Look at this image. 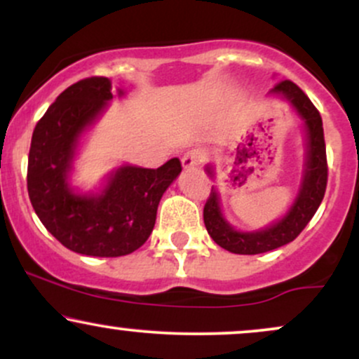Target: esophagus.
Here are the masks:
<instances>
[{
	"instance_id": "esophagus-1",
	"label": "esophagus",
	"mask_w": 359,
	"mask_h": 359,
	"mask_svg": "<svg viewBox=\"0 0 359 359\" xmlns=\"http://www.w3.org/2000/svg\"><path fill=\"white\" fill-rule=\"evenodd\" d=\"M203 162H204V154L201 150H189V151H185L182 156V167L184 168L199 167Z\"/></svg>"
}]
</instances>
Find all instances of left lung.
<instances>
[{"instance_id":"8db88e82","label":"left lung","mask_w":359,"mask_h":359,"mask_svg":"<svg viewBox=\"0 0 359 359\" xmlns=\"http://www.w3.org/2000/svg\"><path fill=\"white\" fill-rule=\"evenodd\" d=\"M270 94H277L290 102L306 126L307 156L304 179L297 197L285 216L270 224L269 228L258 229L253 233L236 231L224 219L219 205V194L214 187L211 189V194L204 205L205 229L221 248L236 255L266 253V251L280 248V246L294 241L319 209L324 199L325 185H327V158H325L323 118H320L319 111L306 96V93L292 81H280L270 90ZM205 170L209 175H214L212 168L209 165Z\"/></svg>"}]
</instances>
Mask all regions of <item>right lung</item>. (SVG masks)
<instances>
[{"mask_svg": "<svg viewBox=\"0 0 359 359\" xmlns=\"http://www.w3.org/2000/svg\"><path fill=\"white\" fill-rule=\"evenodd\" d=\"M109 100L108 77L72 84L36 123L28 154L27 187L36 216L65 248L88 257L113 258L138 250L154 231L163 192L182 172L179 158L158 168L123 165L97 196L74 192L69 174L79 137Z\"/></svg>", "mask_w": 359, "mask_h": 359, "instance_id": "1", "label": "right lung"}]
</instances>
